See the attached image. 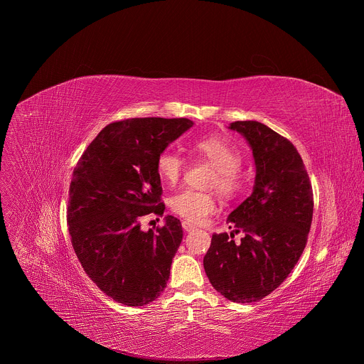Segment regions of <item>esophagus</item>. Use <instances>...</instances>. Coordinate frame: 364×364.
Instances as JSON below:
<instances>
[{
	"label": "esophagus",
	"instance_id": "34e87169",
	"mask_svg": "<svg viewBox=\"0 0 364 364\" xmlns=\"http://www.w3.org/2000/svg\"><path fill=\"white\" fill-rule=\"evenodd\" d=\"M181 226H183V229H184L186 232H191V230H194V229H196V226H194V225H191L190 222H183V223H181Z\"/></svg>",
	"mask_w": 364,
	"mask_h": 364
}]
</instances>
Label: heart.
I'll return each mask as SVG.
<instances>
[{"label": "heart", "mask_w": 364, "mask_h": 364, "mask_svg": "<svg viewBox=\"0 0 364 364\" xmlns=\"http://www.w3.org/2000/svg\"><path fill=\"white\" fill-rule=\"evenodd\" d=\"M194 151L209 160L216 168V177L212 187L218 188L223 196H232L240 188V177L237 170L242 164L239 149L228 139L220 136H205L197 139L193 145ZM184 170V160L174 151H163L157 159V171L161 180L170 186L176 184ZM171 209L178 216L193 223H201L215 210V200L210 194L184 190L171 198Z\"/></svg>", "instance_id": "1"}]
</instances>
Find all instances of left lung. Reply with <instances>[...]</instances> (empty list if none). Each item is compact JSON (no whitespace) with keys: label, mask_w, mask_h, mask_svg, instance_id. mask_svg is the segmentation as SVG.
<instances>
[{"label":"left lung","mask_w":364,"mask_h":364,"mask_svg":"<svg viewBox=\"0 0 364 364\" xmlns=\"http://www.w3.org/2000/svg\"><path fill=\"white\" fill-rule=\"evenodd\" d=\"M229 129L247 141L256 167L252 194L228 216L229 228L245 236L235 243L215 233L203 265L218 292L245 304L265 298L291 274L306 245L314 200L292 142L257 121H236Z\"/></svg>","instance_id":"8db88e82"}]
</instances>
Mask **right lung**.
<instances>
[{"instance_id":"add662e5","label":"right lung","mask_w":364,"mask_h":364,"mask_svg":"<svg viewBox=\"0 0 364 364\" xmlns=\"http://www.w3.org/2000/svg\"><path fill=\"white\" fill-rule=\"evenodd\" d=\"M193 127L187 118H132L103 128L82 154L69 188L72 245L87 277L117 302L139 306L167 287L183 239L174 216L157 230L141 229L163 216L159 155Z\"/></svg>"}]
</instances>
